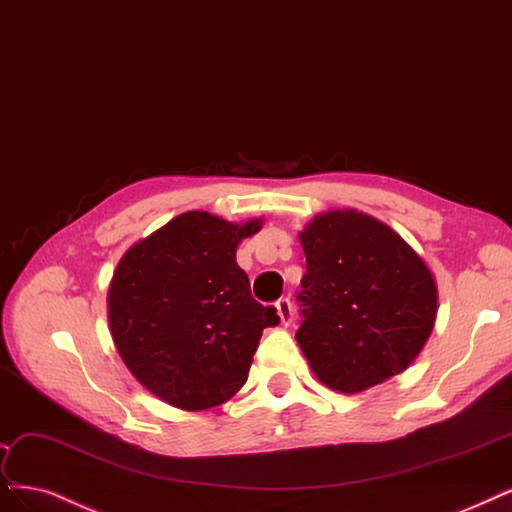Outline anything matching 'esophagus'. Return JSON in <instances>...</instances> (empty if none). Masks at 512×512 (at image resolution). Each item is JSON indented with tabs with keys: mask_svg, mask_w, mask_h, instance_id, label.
Wrapping results in <instances>:
<instances>
[{
	"mask_svg": "<svg viewBox=\"0 0 512 512\" xmlns=\"http://www.w3.org/2000/svg\"><path fill=\"white\" fill-rule=\"evenodd\" d=\"M275 309H277V315H279L281 324L290 326L292 320H294V307L290 303V298H279V301L275 303Z\"/></svg>",
	"mask_w": 512,
	"mask_h": 512,
	"instance_id": "1",
	"label": "esophagus"
}]
</instances>
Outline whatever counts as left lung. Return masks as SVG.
<instances>
[{
	"mask_svg": "<svg viewBox=\"0 0 512 512\" xmlns=\"http://www.w3.org/2000/svg\"><path fill=\"white\" fill-rule=\"evenodd\" d=\"M298 239L307 273L296 341L315 377L354 394L409 368L436 322L428 264L390 226L356 209L315 216Z\"/></svg>",
	"mask_w": 512,
	"mask_h": 512,
	"instance_id": "8db88e82",
	"label": "left lung"
}]
</instances>
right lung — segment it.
<instances>
[{
    "instance_id": "add662e5",
    "label": "right lung",
    "mask_w": 512,
    "mask_h": 512,
    "mask_svg": "<svg viewBox=\"0 0 512 512\" xmlns=\"http://www.w3.org/2000/svg\"><path fill=\"white\" fill-rule=\"evenodd\" d=\"M262 220L226 222L186 211L120 258L108 292L112 339L131 375L156 398L205 411L248 381L275 307L256 303L237 264Z\"/></svg>"
}]
</instances>
